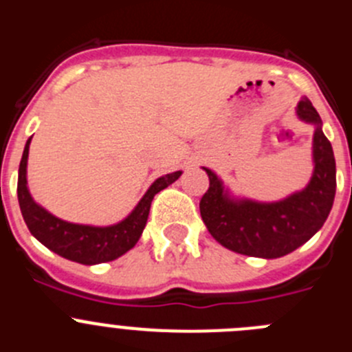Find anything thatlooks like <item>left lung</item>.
<instances>
[{
	"mask_svg": "<svg viewBox=\"0 0 352 352\" xmlns=\"http://www.w3.org/2000/svg\"><path fill=\"white\" fill-rule=\"evenodd\" d=\"M296 114L301 121L314 125V170L303 190L273 203L236 197L219 174L203 167L210 188L199 203L201 217L222 247L243 256L276 259L307 243L328 219L337 190L333 148L309 98H301Z\"/></svg>",
	"mask_w": 352,
	"mask_h": 352,
	"instance_id": "obj_1",
	"label": "left lung"
}]
</instances>
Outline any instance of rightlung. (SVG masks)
<instances>
[{
  "instance_id": "obj_1",
  "label": "right lung",
  "mask_w": 352,
  "mask_h": 352,
  "mask_svg": "<svg viewBox=\"0 0 352 352\" xmlns=\"http://www.w3.org/2000/svg\"><path fill=\"white\" fill-rule=\"evenodd\" d=\"M30 142L31 139H28L26 146H24L17 179L19 206H21L24 222L31 234L35 236L40 243L45 245L49 250L65 259L86 264V266L114 261L126 254L130 248L135 247L144 231L146 222H148L153 197L182 176V170H176V173L166 174V176L155 179L146 190V194L142 195L138 206L133 208L132 213L113 226H86V223L67 222V220H61L49 213L45 208L40 206L35 199L31 197L26 176Z\"/></svg>"
}]
</instances>
